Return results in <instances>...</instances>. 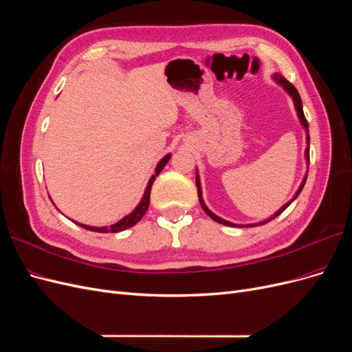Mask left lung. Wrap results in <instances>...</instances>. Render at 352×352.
<instances>
[{
  "mask_svg": "<svg viewBox=\"0 0 352 352\" xmlns=\"http://www.w3.org/2000/svg\"><path fill=\"white\" fill-rule=\"evenodd\" d=\"M274 80L278 82V83H280L282 87L285 88V91H287L289 92V95L292 97V100H294V102H295V109H296V113H298V117H300V120H301V123H302V126L305 127V131H307V142H308V145H307V148H305V160H307V163H310V135H308V122H307V119H305V116H304V111H302V102H301V97H300V94H298V91H296V88L294 87V85L291 83V82H287L283 76H280V74H274ZM305 180H307V175H305V177H304V180H302V184H301V186H300V189H298V192L295 194V197H294V199L300 195V192L302 190V188H304V185H305ZM195 182H197V188H198V198H199V204L202 206V208H204V211L207 212V214L214 220V221H217V223H221V225H226V226H236V225H233V223H230V221H226V220H223V219H220V217H217L216 214H212V212L207 208V206L204 204V201H202V195H201V185H199V179H198V173H197V179H195ZM292 199V201H294ZM292 201H289L287 202V204H285L278 212H276V214H273L270 219H267V220H264V221H260V223H257V225H248L250 228H252V226H258V225H265V223H269L270 220H273V219H276L278 217L279 214H282V212L289 207V204Z\"/></svg>",
  "mask_w": 352,
  "mask_h": 352,
  "instance_id": "left-lung-1",
  "label": "left lung"
}]
</instances>
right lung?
Listing matches in <instances>:
<instances>
[{
    "mask_svg": "<svg viewBox=\"0 0 352 352\" xmlns=\"http://www.w3.org/2000/svg\"><path fill=\"white\" fill-rule=\"evenodd\" d=\"M170 154H167L162 162H160L158 164H157V168H155V173L153 175V177L150 179V182H148V186H146V189H145V194H144V197H142V199H141V202H140V206H138L129 216H126L124 219H122L120 221H117V223H114V225H111L110 228H95V226H87V225H80V223H78V225L80 226V228H83V229H87V230H92V232H100V233H116V232H122V230H124V229H127V228H132V226H135L138 221H140L142 217H144V214L146 212V210H148V206H150V195H151V186H153V184H154V180H155V177L160 175V172H162V170L164 168V166L168 163V160H170Z\"/></svg>",
    "mask_w": 352,
    "mask_h": 352,
    "instance_id": "1",
    "label": "right lung"
}]
</instances>
